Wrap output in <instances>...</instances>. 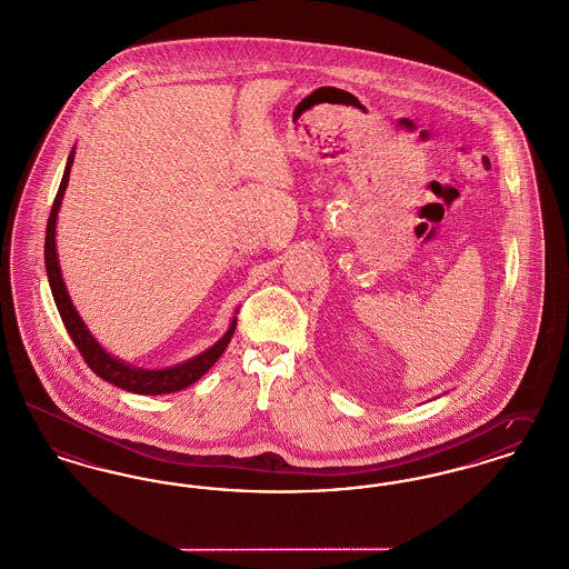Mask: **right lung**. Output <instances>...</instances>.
Returning <instances> with one entry per match:
<instances>
[{
  "mask_svg": "<svg viewBox=\"0 0 569 569\" xmlns=\"http://www.w3.org/2000/svg\"><path fill=\"white\" fill-rule=\"evenodd\" d=\"M74 160V151L68 156L66 162V171L61 178L60 190L56 194L53 208L49 213V222H47V238H44V263H47V276H49V284L53 291V299L56 306L60 310L61 321L68 329L74 347L79 349L81 358L86 359V363L90 366L91 370L118 386V388L126 389V391H134V393H150V396H158V393H171V391H180V389L192 386L194 381H199L211 366L218 361V358L224 353L227 345L231 342V336L238 326V319H233L229 331L211 347L206 353L197 356V358L188 359L180 366L167 368V370H143V368H132L128 363H123L120 359L111 358L107 351H102V347L93 340L90 329L86 328V323L81 321L79 312L74 310L72 301L68 298L66 284L61 280L60 263H58V250H56V220H58V210H60L61 199H63V190L68 186V178H70V167Z\"/></svg>",
  "mask_w": 569,
  "mask_h": 569,
  "instance_id": "1",
  "label": "right lung"
}]
</instances>
